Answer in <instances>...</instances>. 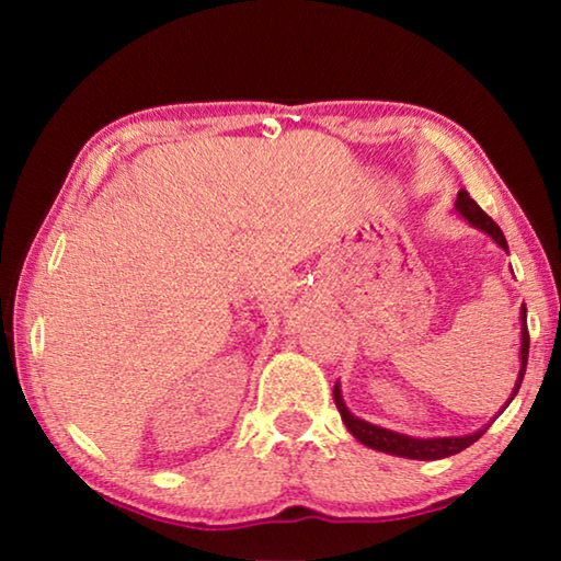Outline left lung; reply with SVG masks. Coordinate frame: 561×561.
Instances as JSON below:
<instances>
[{"label":"left lung","instance_id":"left-lung-1","mask_svg":"<svg viewBox=\"0 0 561 561\" xmlns=\"http://www.w3.org/2000/svg\"><path fill=\"white\" fill-rule=\"evenodd\" d=\"M455 213H458L465 222L472 225L474 230H482L488 237H492V240H495V244L502 247V250L507 252L505 234H502L500 227L492 222V217H488L485 213H482V207L472 201V197L468 195V190H460V193H458V201H455ZM519 319H522V331H519V334H522L519 336L522 339V344H519V374H517L515 388H512L507 403L500 408V413L505 411V408L512 403V398L517 396L519 386H522V378H525V371H527L529 334H527V307H525V304H522V309H519ZM334 403H336L339 413H341V421H344L348 433L354 435L358 443H364V445H368V448H374V450H381V453H388V455H396V458H408V460H440V458H450V455L460 453L465 448H470L474 440H480L482 435H485V431L490 428V423L500 415L497 413L488 425H482L480 431L468 433V435H460V438H413V435L381 428V425H374V423L364 421V417H358V415L351 413L348 405L344 403V396H341L339 381L334 386Z\"/></svg>","mask_w":561,"mask_h":561}]
</instances>
